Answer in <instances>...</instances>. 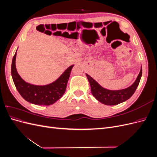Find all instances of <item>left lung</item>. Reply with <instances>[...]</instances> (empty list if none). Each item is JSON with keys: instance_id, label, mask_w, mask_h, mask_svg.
<instances>
[{"instance_id": "obj_1", "label": "left lung", "mask_w": 157, "mask_h": 157, "mask_svg": "<svg viewBox=\"0 0 157 157\" xmlns=\"http://www.w3.org/2000/svg\"><path fill=\"white\" fill-rule=\"evenodd\" d=\"M142 75V68L136 81L130 87L120 90H109L103 88L96 80L86 74V77L91 87V92L97 100L107 105H115L126 101L134 94L138 86Z\"/></svg>"}]
</instances>
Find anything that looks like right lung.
<instances>
[{"label":"right lung","instance_id":"1","mask_svg":"<svg viewBox=\"0 0 157 157\" xmlns=\"http://www.w3.org/2000/svg\"><path fill=\"white\" fill-rule=\"evenodd\" d=\"M16 52L12 59V77L16 89L23 99L35 105H50L63 96L74 65L66 69L54 82L45 86H36L27 83L19 75L16 67Z\"/></svg>","mask_w":157,"mask_h":157}]
</instances>
